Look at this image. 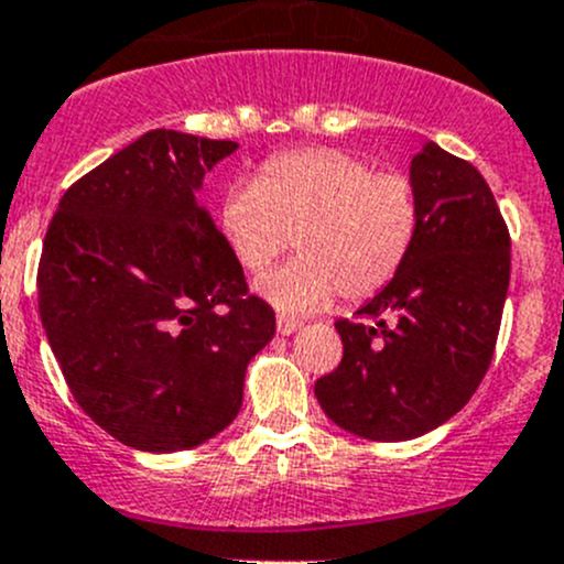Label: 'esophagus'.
<instances>
[{"mask_svg": "<svg viewBox=\"0 0 564 564\" xmlns=\"http://www.w3.org/2000/svg\"><path fill=\"white\" fill-rule=\"evenodd\" d=\"M301 328V321H295V317H288V315H280L276 317V330H280L282 336H290L293 330Z\"/></svg>", "mask_w": 564, "mask_h": 564, "instance_id": "esophagus-1", "label": "esophagus"}]
</instances>
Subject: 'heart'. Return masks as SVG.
<instances>
[{
    "instance_id": "heart-1",
    "label": "heart",
    "mask_w": 564,
    "mask_h": 564,
    "mask_svg": "<svg viewBox=\"0 0 564 564\" xmlns=\"http://www.w3.org/2000/svg\"><path fill=\"white\" fill-rule=\"evenodd\" d=\"M219 230L249 276H263L293 243L299 258L260 290L284 312H315L336 293L369 299L399 274L417 236V195L404 173L371 171L339 149H299L228 189Z\"/></svg>"
}]
</instances>
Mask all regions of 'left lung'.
I'll use <instances>...</instances> for the list:
<instances>
[{
    "label": "left lung",
    "instance_id": "8db88e82",
    "mask_svg": "<svg viewBox=\"0 0 564 564\" xmlns=\"http://www.w3.org/2000/svg\"><path fill=\"white\" fill-rule=\"evenodd\" d=\"M410 182L417 236L408 260L358 310L375 323L336 321L341 364L315 382L325 415L375 443L421 437L469 402L510 282L508 225L478 167L426 143Z\"/></svg>",
    "mask_w": 564,
    "mask_h": 564
}]
</instances>
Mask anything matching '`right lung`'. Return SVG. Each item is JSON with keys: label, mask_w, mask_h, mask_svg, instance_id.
<instances>
[{"label": "right lung", "mask_w": 564, "mask_h": 564, "mask_svg": "<svg viewBox=\"0 0 564 564\" xmlns=\"http://www.w3.org/2000/svg\"><path fill=\"white\" fill-rule=\"evenodd\" d=\"M239 143L152 130L62 195L37 269L40 321L80 410L138 451L206 443L241 410L276 330L206 208Z\"/></svg>", "instance_id": "right-lung-1"}]
</instances>
